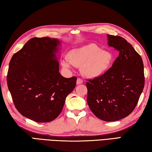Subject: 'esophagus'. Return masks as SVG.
<instances>
[{"mask_svg": "<svg viewBox=\"0 0 152 152\" xmlns=\"http://www.w3.org/2000/svg\"><path fill=\"white\" fill-rule=\"evenodd\" d=\"M83 83V80L81 78H78L76 80V84H80Z\"/></svg>", "mask_w": 152, "mask_h": 152, "instance_id": "1", "label": "esophagus"}]
</instances>
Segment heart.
I'll return each instance as SVG.
<instances>
[{
  "label": "heart",
  "mask_w": 152,
  "mask_h": 152,
  "mask_svg": "<svg viewBox=\"0 0 152 152\" xmlns=\"http://www.w3.org/2000/svg\"><path fill=\"white\" fill-rule=\"evenodd\" d=\"M68 61H61V66L66 69L70 64L81 68L82 74L88 78H96L103 74L111 64L113 56L107 50H101L99 46L91 43L74 49L68 53Z\"/></svg>",
  "instance_id": "1"
}]
</instances>
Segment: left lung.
Instances as JSON below:
<instances>
[{"label": "left lung", "mask_w": 152, "mask_h": 152, "mask_svg": "<svg viewBox=\"0 0 152 152\" xmlns=\"http://www.w3.org/2000/svg\"><path fill=\"white\" fill-rule=\"evenodd\" d=\"M107 39L119 54L106 72L86 82L87 102L99 119L116 121L130 115L137 104L145 82L143 64L124 38L107 35Z\"/></svg>", "instance_id": "left-lung-1"}]
</instances>
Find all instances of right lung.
I'll use <instances>...</instances> for the list:
<instances>
[{"label":"right lung","mask_w":152,"mask_h":152,"mask_svg":"<svg viewBox=\"0 0 152 152\" xmlns=\"http://www.w3.org/2000/svg\"><path fill=\"white\" fill-rule=\"evenodd\" d=\"M60 45L56 38H32L10 61L7 85L15 106L35 122L56 119L76 86V76L66 78L59 72Z\"/></svg>","instance_id":"obj_1"}]
</instances>
